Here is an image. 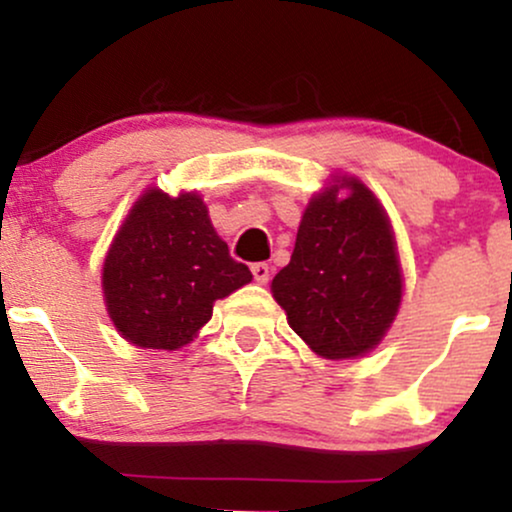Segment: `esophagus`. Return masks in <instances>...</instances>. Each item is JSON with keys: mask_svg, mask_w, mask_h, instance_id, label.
I'll return each mask as SVG.
<instances>
[{"mask_svg": "<svg viewBox=\"0 0 512 512\" xmlns=\"http://www.w3.org/2000/svg\"><path fill=\"white\" fill-rule=\"evenodd\" d=\"M252 276H255L257 284H267V281H269V267L264 262L252 264Z\"/></svg>", "mask_w": 512, "mask_h": 512, "instance_id": "1", "label": "esophagus"}]
</instances>
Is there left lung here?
Instances as JSON below:
<instances>
[{
    "label": "left lung",
    "instance_id": "1",
    "mask_svg": "<svg viewBox=\"0 0 512 512\" xmlns=\"http://www.w3.org/2000/svg\"><path fill=\"white\" fill-rule=\"evenodd\" d=\"M402 264L390 216L354 175L310 197L291 262L272 279L274 301L317 356H366L402 303Z\"/></svg>",
    "mask_w": 512,
    "mask_h": 512
}]
</instances>
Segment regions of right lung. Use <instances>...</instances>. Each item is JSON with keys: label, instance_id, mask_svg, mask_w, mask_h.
I'll return each instance as SVG.
<instances>
[{"label": "right lung", "instance_id": "add662e5", "mask_svg": "<svg viewBox=\"0 0 512 512\" xmlns=\"http://www.w3.org/2000/svg\"><path fill=\"white\" fill-rule=\"evenodd\" d=\"M250 281V269L228 255L197 192L170 197L149 187L105 252L101 284L122 339L175 351L207 325L219 298Z\"/></svg>", "mask_w": 512, "mask_h": 512}]
</instances>
